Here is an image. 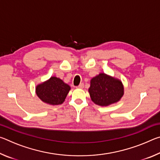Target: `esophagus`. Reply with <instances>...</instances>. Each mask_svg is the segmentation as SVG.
<instances>
[{
    "label": "esophagus",
    "instance_id": "obj_1",
    "mask_svg": "<svg viewBox=\"0 0 160 160\" xmlns=\"http://www.w3.org/2000/svg\"><path fill=\"white\" fill-rule=\"evenodd\" d=\"M84 88V84L83 83H81L79 85L77 86V88H79V89H82Z\"/></svg>",
    "mask_w": 160,
    "mask_h": 160
}]
</instances>
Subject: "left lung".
Returning a JSON list of instances; mask_svg holds the SVG:
<instances>
[{"mask_svg":"<svg viewBox=\"0 0 160 160\" xmlns=\"http://www.w3.org/2000/svg\"><path fill=\"white\" fill-rule=\"evenodd\" d=\"M88 90L92 101L99 106H109L117 102L124 94L121 81L105 73L92 78Z\"/></svg>","mask_w":160,"mask_h":160,"instance_id":"1","label":"left lung"}]
</instances>
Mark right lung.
Returning a JSON list of instances; mask_svg holds the SVG:
<instances>
[{
	"instance_id": "right-lung-1",
	"label": "right lung",
	"mask_w": 160,
	"mask_h": 160,
	"mask_svg": "<svg viewBox=\"0 0 160 160\" xmlns=\"http://www.w3.org/2000/svg\"><path fill=\"white\" fill-rule=\"evenodd\" d=\"M70 87L60 78L51 77L36 87V94L44 103L50 105L63 104Z\"/></svg>"
}]
</instances>
